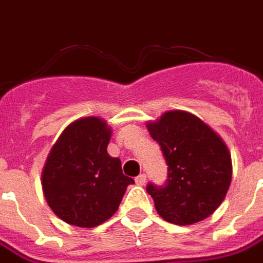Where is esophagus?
Instances as JSON below:
<instances>
[{"label":"esophagus","instance_id":"obj_1","mask_svg":"<svg viewBox=\"0 0 263 263\" xmlns=\"http://www.w3.org/2000/svg\"><path fill=\"white\" fill-rule=\"evenodd\" d=\"M145 182H146V175L145 173H141L139 176L135 177V183H137L138 186H143Z\"/></svg>","mask_w":263,"mask_h":263}]
</instances>
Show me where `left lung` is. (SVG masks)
I'll use <instances>...</instances> for the list:
<instances>
[{
  "mask_svg": "<svg viewBox=\"0 0 263 263\" xmlns=\"http://www.w3.org/2000/svg\"><path fill=\"white\" fill-rule=\"evenodd\" d=\"M146 126L167 165L165 186H146L158 214L176 226L207 218L231 184V155L224 141L198 117L180 109L167 111Z\"/></svg>",
  "mask_w": 263,
  "mask_h": 263,
  "instance_id": "8db88e82",
  "label": "left lung"
}]
</instances>
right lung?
Returning <instances> with one entry per match:
<instances>
[{
    "instance_id": "right-lung-1",
    "label": "right lung",
    "mask_w": 263,
    "mask_h": 263,
    "mask_svg": "<svg viewBox=\"0 0 263 263\" xmlns=\"http://www.w3.org/2000/svg\"><path fill=\"white\" fill-rule=\"evenodd\" d=\"M111 128L98 117L71 122L60 134L42 172L49 207L70 226L92 228L115 214L134 179L107 152Z\"/></svg>"
}]
</instances>
